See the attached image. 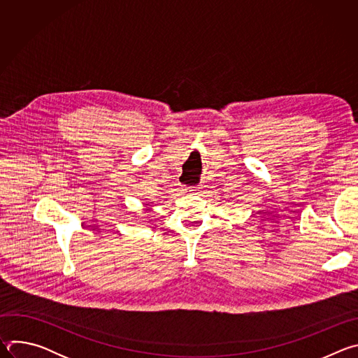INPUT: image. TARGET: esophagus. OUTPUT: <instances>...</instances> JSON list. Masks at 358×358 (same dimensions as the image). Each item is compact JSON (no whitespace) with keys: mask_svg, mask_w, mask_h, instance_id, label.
Returning <instances> with one entry per match:
<instances>
[{"mask_svg":"<svg viewBox=\"0 0 358 358\" xmlns=\"http://www.w3.org/2000/svg\"><path fill=\"white\" fill-rule=\"evenodd\" d=\"M189 191H194V189H189Z\"/></svg>","mask_w":358,"mask_h":358,"instance_id":"34e87169","label":"esophagus"}]
</instances>
